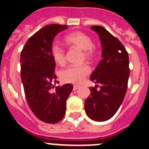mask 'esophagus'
<instances>
[{"instance_id":"34e87169","label":"esophagus","mask_w":149,"mask_h":149,"mask_svg":"<svg viewBox=\"0 0 149 149\" xmlns=\"http://www.w3.org/2000/svg\"><path fill=\"white\" fill-rule=\"evenodd\" d=\"M79 87L80 86H79V85H74L73 86V90H77V89H78Z\"/></svg>"}]
</instances>
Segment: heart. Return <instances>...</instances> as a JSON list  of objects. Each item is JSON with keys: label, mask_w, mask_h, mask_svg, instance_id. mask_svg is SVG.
<instances>
[{"label": "heart", "mask_w": 149, "mask_h": 149, "mask_svg": "<svg viewBox=\"0 0 149 149\" xmlns=\"http://www.w3.org/2000/svg\"><path fill=\"white\" fill-rule=\"evenodd\" d=\"M64 42L68 46L82 49L83 59L91 61L95 58V49L93 44V40L89 35L81 31L70 33L64 37ZM50 54L54 62L60 66L66 63V51L61 46L53 44L50 47ZM91 70L87 64L73 65L62 70L60 73L61 80L64 83L78 84L81 83L89 74Z\"/></svg>", "instance_id": "1"}]
</instances>
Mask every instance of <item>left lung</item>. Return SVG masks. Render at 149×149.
<instances>
[{"instance_id": "left-lung-1", "label": "left lung", "mask_w": 149, "mask_h": 149, "mask_svg": "<svg viewBox=\"0 0 149 149\" xmlns=\"http://www.w3.org/2000/svg\"><path fill=\"white\" fill-rule=\"evenodd\" d=\"M102 47V60L92 73L90 79L97 84L90 88L91 93L85 101L87 116L93 120L102 122L112 118L125 98L129 77L128 52L116 37L103 26H93Z\"/></svg>"}]
</instances>
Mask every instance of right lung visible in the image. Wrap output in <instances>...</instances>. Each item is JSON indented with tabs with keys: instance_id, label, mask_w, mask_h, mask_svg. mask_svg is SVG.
Listing matches in <instances>:
<instances>
[{
	"instance_id": "right-lung-1",
	"label": "right lung",
	"mask_w": 149,
	"mask_h": 149,
	"mask_svg": "<svg viewBox=\"0 0 149 149\" xmlns=\"http://www.w3.org/2000/svg\"><path fill=\"white\" fill-rule=\"evenodd\" d=\"M66 25L49 24L31 36L20 54V77L26 102L33 113L46 123H56L64 117L66 102L72 90L67 83L56 86V63L50 54L55 36Z\"/></svg>"
}]
</instances>
